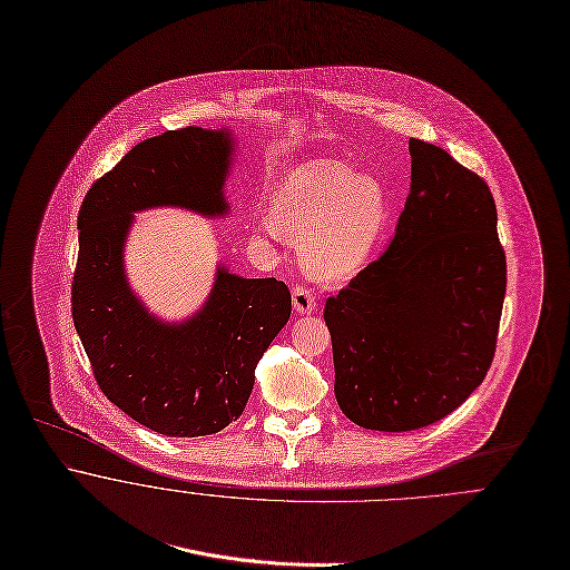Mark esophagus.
Masks as SVG:
<instances>
[{"label":"esophagus","mask_w":570,"mask_h":570,"mask_svg":"<svg viewBox=\"0 0 570 570\" xmlns=\"http://www.w3.org/2000/svg\"><path fill=\"white\" fill-rule=\"evenodd\" d=\"M293 306L297 315H311L317 308V297L311 288L306 286H295L293 288Z\"/></svg>","instance_id":"obj_1"}]
</instances>
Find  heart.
Listing matches in <instances>:
<instances>
[{
    "mask_svg": "<svg viewBox=\"0 0 570 570\" xmlns=\"http://www.w3.org/2000/svg\"><path fill=\"white\" fill-rule=\"evenodd\" d=\"M275 230L299 242L302 262L322 279L354 275L387 223L383 185L340 160H308L286 174L271 196Z\"/></svg>",
    "mask_w": 570,
    "mask_h": 570,
    "instance_id": "obj_1",
    "label": "heart"
}]
</instances>
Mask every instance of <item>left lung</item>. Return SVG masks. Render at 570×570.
<instances>
[{
  "label": "left lung",
  "instance_id": "8db88e82",
  "mask_svg": "<svg viewBox=\"0 0 570 570\" xmlns=\"http://www.w3.org/2000/svg\"><path fill=\"white\" fill-rule=\"evenodd\" d=\"M410 156L392 242L324 311L337 403L376 432L432 425L469 399L493 361L507 291L484 180L419 138Z\"/></svg>",
  "mask_w": 570,
  "mask_h": 570
}]
</instances>
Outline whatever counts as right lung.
Segmentation results:
<instances>
[{
    "label": "right lung",
    "mask_w": 570,
    "mask_h": 570,
    "mask_svg": "<svg viewBox=\"0 0 570 570\" xmlns=\"http://www.w3.org/2000/svg\"><path fill=\"white\" fill-rule=\"evenodd\" d=\"M237 140L228 127H185L138 142L92 185L79 212L72 320L104 394L151 432L196 439L242 412L255 367L291 317L275 277L216 266L205 304L180 322L151 313L125 271L134 214L176 207L227 218Z\"/></svg>",
    "instance_id": "right-lung-1"
}]
</instances>
